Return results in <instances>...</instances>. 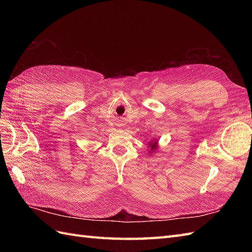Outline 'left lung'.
Returning a JSON list of instances; mask_svg holds the SVG:
<instances>
[{"mask_svg":"<svg viewBox=\"0 0 252 252\" xmlns=\"http://www.w3.org/2000/svg\"><path fill=\"white\" fill-rule=\"evenodd\" d=\"M156 144H157V142H155V143H150L149 144V146H150V148H151V150H155L156 149Z\"/></svg>","mask_w":252,"mask_h":252,"instance_id":"8db88e82","label":"left lung"}]
</instances>
